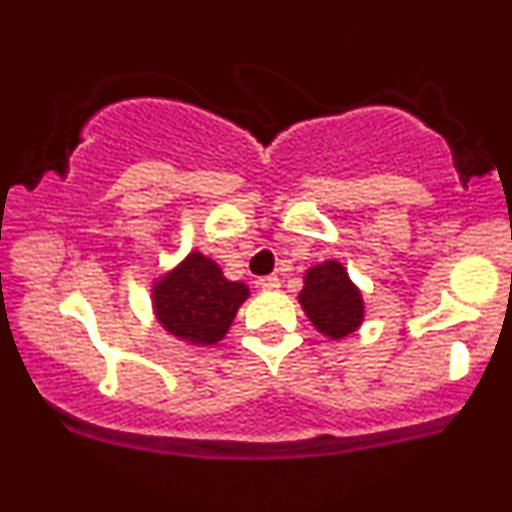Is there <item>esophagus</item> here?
Returning <instances> with one entry per match:
<instances>
[{"label": "esophagus", "mask_w": 512, "mask_h": 512, "mask_svg": "<svg viewBox=\"0 0 512 512\" xmlns=\"http://www.w3.org/2000/svg\"><path fill=\"white\" fill-rule=\"evenodd\" d=\"M257 283H260V288H264V291H274V288L281 286V279L276 274H269V276H262Z\"/></svg>", "instance_id": "34e87169"}]
</instances>
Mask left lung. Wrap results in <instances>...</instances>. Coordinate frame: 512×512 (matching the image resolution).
<instances>
[{
  "label": "left lung",
  "mask_w": 512,
  "mask_h": 512,
  "mask_svg": "<svg viewBox=\"0 0 512 512\" xmlns=\"http://www.w3.org/2000/svg\"><path fill=\"white\" fill-rule=\"evenodd\" d=\"M298 300L319 334L334 341L353 334L365 319L360 288L350 281L346 267L336 260L307 269Z\"/></svg>",
  "instance_id": "1"
}]
</instances>
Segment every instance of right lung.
I'll list each match as a JSON object with an SVG mask.
<instances>
[{
	"mask_svg": "<svg viewBox=\"0 0 512 512\" xmlns=\"http://www.w3.org/2000/svg\"><path fill=\"white\" fill-rule=\"evenodd\" d=\"M248 295L243 281H229L217 262L193 250L155 281L152 307L171 336L193 346H214L226 336Z\"/></svg>",
	"mask_w": 512,
	"mask_h": 512,
	"instance_id": "1",
	"label": "right lung"
}]
</instances>
